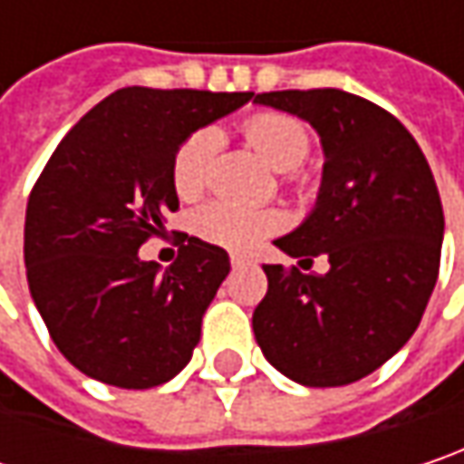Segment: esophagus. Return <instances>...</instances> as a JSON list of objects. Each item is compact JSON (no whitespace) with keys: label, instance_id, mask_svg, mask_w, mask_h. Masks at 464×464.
I'll return each instance as SVG.
<instances>
[{"label":"esophagus","instance_id":"34e87169","mask_svg":"<svg viewBox=\"0 0 464 464\" xmlns=\"http://www.w3.org/2000/svg\"><path fill=\"white\" fill-rule=\"evenodd\" d=\"M232 266H235V269L248 266V258H246V256H232Z\"/></svg>","mask_w":464,"mask_h":464}]
</instances>
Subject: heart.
Listing matches in <instances>:
<instances>
[{"mask_svg": "<svg viewBox=\"0 0 464 464\" xmlns=\"http://www.w3.org/2000/svg\"><path fill=\"white\" fill-rule=\"evenodd\" d=\"M243 131L250 148L280 171L298 169L312 150V137L304 121L287 113H277V111L253 113L246 121ZM218 145H221V134L214 126L198 129L179 145L174 155V166H171V182L179 198L189 200L206 189ZM192 227L206 243L243 253V250L256 248L269 235L280 232L285 227V218L280 211H272V208H248V206L227 203V200H214L195 214Z\"/></svg>", "mask_w": 464, "mask_h": 464, "instance_id": "heart-1", "label": "heart"}]
</instances>
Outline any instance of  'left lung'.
Masks as SVG:
<instances>
[{"label": "left lung", "mask_w": 464, "mask_h": 464, "mask_svg": "<svg viewBox=\"0 0 464 464\" xmlns=\"http://www.w3.org/2000/svg\"><path fill=\"white\" fill-rule=\"evenodd\" d=\"M309 121L324 150L309 218L275 240L293 258L324 255L327 276L264 264L269 290L253 335L272 367L309 388L362 381L417 330L436 287L444 208L430 166L399 118L341 89L256 94Z\"/></svg>", "instance_id": "1"}]
</instances>
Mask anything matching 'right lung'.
Masks as SVG:
<instances>
[{
	"label": "right lung",
	"mask_w": 464,
	"mask_h": 464,
	"mask_svg": "<svg viewBox=\"0 0 464 464\" xmlns=\"http://www.w3.org/2000/svg\"><path fill=\"white\" fill-rule=\"evenodd\" d=\"M250 97L126 86L52 152L28 198L23 258L54 346L83 375L140 391L189 362L229 256L184 237L177 261L160 269L140 258V246L179 208L171 182L179 145Z\"/></svg>",
	"instance_id": "right-lung-1"
}]
</instances>
